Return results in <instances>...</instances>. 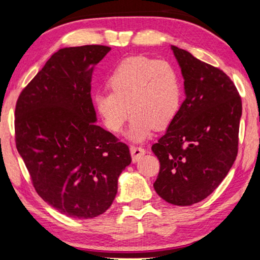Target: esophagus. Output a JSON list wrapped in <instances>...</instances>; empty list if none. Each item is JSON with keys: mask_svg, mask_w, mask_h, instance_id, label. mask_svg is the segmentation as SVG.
I'll return each mask as SVG.
<instances>
[{"mask_svg": "<svg viewBox=\"0 0 260 260\" xmlns=\"http://www.w3.org/2000/svg\"><path fill=\"white\" fill-rule=\"evenodd\" d=\"M130 152H131V157H133V162H137L142 156H143L147 150L141 147H131L130 148Z\"/></svg>", "mask_w": 260, "mask_h": 260, "instance_id": "obj_1", "label": "esophagus"}]
</instances>
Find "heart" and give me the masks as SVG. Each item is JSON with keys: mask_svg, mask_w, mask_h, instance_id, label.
Wrapping results in <instances>:
<instances>
[{"mask_svg": "<svg viewBox=\"0 0 260 260\" xmlns=\"http://www.w3.org/2000/svg\"><path fill=\"white\" fill-rule=\"evenodd\" d=\"M108 86L111 92L94 95V108L104 125L116 134L122 131L130 110L127 137L133 142L169 126L182 105V80L176 67L144 55L122 60L109 77Z\"/></svg>", "mask_w": 260, "mask_h": 260, "instance_id": "1", "label": "heart"}]
</instances>
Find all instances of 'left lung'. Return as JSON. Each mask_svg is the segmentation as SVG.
Returning a JSON list of instances; mask_svg holds the SVG:
<instances>
[{"instance_id":"left-lung-1","label":"left lung","mask_w":260,"mask_h":260,"mask_svg":"<svg viewBox=\"0 0 260 260\" xmlns=\"http://www.w3.org/2000/svg\"><path fill=\"white\" fill-rule=\"evenodd\" d=\"M183 77L179 115L152 145L159 161L154 188L163 200L190 206L211 195L238 154L241 99L221 70L172 46Z\"/></svg>"}]
</instances>
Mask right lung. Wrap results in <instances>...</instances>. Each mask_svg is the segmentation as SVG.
Segmentation results:
<instances>
[{"mask_svg": "<svg viewBox=\"0 0 260 260\" xmlns=\"http://www.w3.org/2000/svg\"><path fill=\"white\" fill-rule=\"evenodd\" d=\"M110 51L101 45L59 49L16 103V148L35 190L71 218L103 214L131 163L127 145L94 124L92 74Z\"/></svg>", "mask_w": 260, "mask_h": 260, "instance_id": "right-lung-1", "label": "right lung"}]
</instances>
